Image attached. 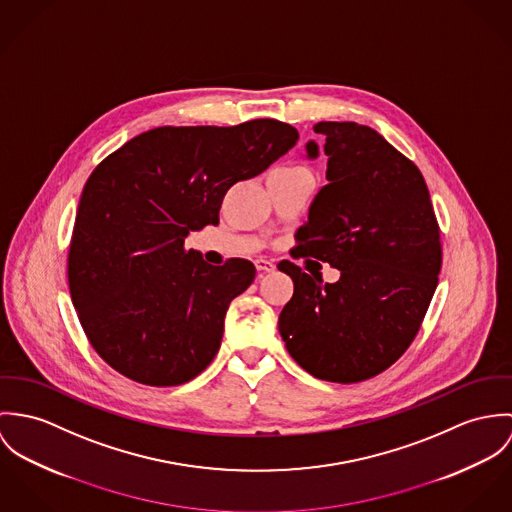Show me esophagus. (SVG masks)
<instances>
[{"mask_svg":"<svg viewBox=\"0 0 512 512\" xmlns=\"http://www.w3.org/2000/svg\"><path fill=\"white\" fill-rule=\"evenodd\" d=\"M255 267H257V271H261V273H271V271H275V263H273L271 259H265V257L255 259Z\"/></svg>","mask_w":512,"mask_h":512,"instance_id":"obj_1","label":"esophagus"}]
</instances>
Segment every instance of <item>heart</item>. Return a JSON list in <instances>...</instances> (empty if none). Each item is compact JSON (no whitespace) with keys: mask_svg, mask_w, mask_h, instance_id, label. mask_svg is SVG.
I'll return each instance as SVG.
<instances>
[{"mask_svg":"<svg viewBox=\"0 0 512 512\" xmlns=\"http://www.w3.org/2000/svg\"><path fill=\"white\" fill-rule=\"evenodd\" d=\"M279 171H302L300 167H284V169H279Z\"/></svg>","mask_w":512,"mask_h":512,"instance_id":"obj_1","label":"heart"}]
</instances>
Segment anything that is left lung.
<instances>
[{
    "label": "left lung",
    "instance_id": "8db88e82",
    "mask_svg": "<svg viewBox=\"0 0 512 512\" xmlns=\"http://www.w3.org/2000/svg\"><path fill=\"white\" fill-rule=\"evenodd\" d=\"M314 131L326 137V186L290 255L330 263L341 277L322 283L281 261L294 294L279 332L316 379L359 383L389 369L416 338L442 269L440 228L422 172L383 135L353 121H320ZM306 155H320L314 141Z\"/></svg>",
    "mask_w": 512,
    "mask_h": 512
}]
</instances>
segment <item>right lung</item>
Returning a JSON list of instances; mask_svg holds the SVG:
<instances>
[{"instance_id":"obj_1","label":"right lung","mask_w":512,"mask_h":512,"mask_svg":"<svg viewBox=\"0 0 512 512\" xmlns=\"http://www.w3.org/2000/svg\"><path fill=\"white\" fill-rule=\"evenodd\" d=\"M298 141L277 119L233 127H157L90 174L78 204L68 286L98 355L123 377L176 387L216 357L229 302L255 279L247 259L214 267L190 231L218 226L229 188L269 169Z\"/></svg>"}]
</instances>
